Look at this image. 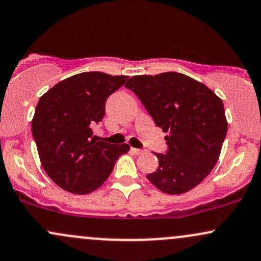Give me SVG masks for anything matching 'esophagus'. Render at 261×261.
<instances>
[{
	"label": "esophagus",
	"instance_id": "34e87169",
	"mask_svg": "<svg viewBox=\"0 0 261 261\" xmlns=\"http://www.w3.org/2000/svg\"><path fill=\"white\" fill-rule=\"evenodd\" d=\"M132 151H133V153H134V154H136V155H139V154H142V153H143V151H144V150H142V149L132 148Z\"/></svg>",
	"mask_w": 261,
	"mask_h": 261
}]
</instances>
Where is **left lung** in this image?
Returning <instances> with one entry per match:
<instances>
[{"label":"left lung","instance_id":"8db88e82","mask_svg":"<svg viewBox=\"0 0 261 261\" xmlns=\"http://www.w3.org/2000/svg\"><path fill=\"white\" fill-rule=\"evenodd\" d=\"M125 87L138 96L156 127L168 132V150L146 175L160 191L180 195L201 184L221 154L228 124L222 99L206 85L180 72L139 75Z\"/></svg>","mask_w":261,"mask_h":261}]
</instances>
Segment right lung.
I'll list each match as a JSON object with an SVG mask.
<instances>
[{
	"instance_id": "obj_1",
	"label": "right lung",
	"mask_w": 261,
	"mask_h": 261,
	"mask_svg": "<svg viewBox=\"0 0 261 261\" xmlns=\"http://www.w3.org/2000/svg\"><path fill=\"white\" fill-rule=\"evenodd\" d=\"M128 76L99 71L70 76L44 93L32 121L43 169L67 192L86 195L97 190L129 145L96 142L92 128L102 121L110 95Z\"/></svg>"
}]
</instances>
